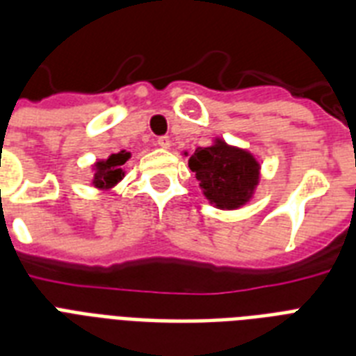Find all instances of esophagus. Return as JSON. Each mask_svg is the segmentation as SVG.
Wrapping results in <instances>:
<instances>
[{"mask_svg":"<svg viewBox=\"0 0 356 356\" xmlns=\"http://www.w3.org/2000/svg\"><path fill=\"white\" fill-rule=\"evenodd\" d=\"M156 144L161 145L162 149H168V147L172 145V138H170L168 134H162V136H159V138H156Z\"/></svg>","mask_w":356,"mask_h":356,"instance_id":"34e87169","label":"esophagus"}]
</instances>
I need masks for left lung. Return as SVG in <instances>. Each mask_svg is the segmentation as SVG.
<instances>
[{"instance_id":"obj_1","label":"left lung","mask_w":356,"mask_h":356,"mask_svg":"<svg viewBox=\"0 0 356 356\" xmlns=\"http://www.w3.org/2000/svg\"><path fill=\"white\" fill-rule=\"evenodd\" d=\"M207 200L220 209H238L249 200L259 181V164L248 151L218 142L200 147L188 161Z\"/></svg>"}]
</instances>
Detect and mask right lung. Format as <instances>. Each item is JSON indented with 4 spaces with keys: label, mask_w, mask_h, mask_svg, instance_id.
Wrapping results in <instances>:
<instances>
[{
    "label": "right lung",
    "mask_w": 356,
    "mask_h": 356,
    "mask_svg": "<svg viewBox=\"0 0 356 356\" xmlns=\"http://www.w3.org/2000/svg\"><path fill=\"white\" fill-rule=\"evenodd\" d=\"M129 153L120 151L111 155L105 162H97L96 173H94V184L97 188H107V186H114L118 183L123 175L122 166L127 162Z\"/></svg>",
    "instance_id": "add662e5"
}]
</instances>
